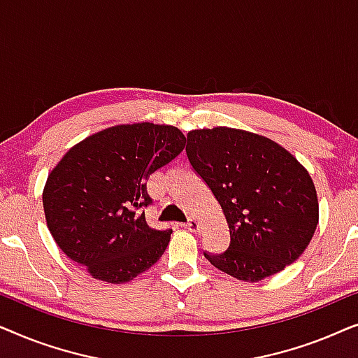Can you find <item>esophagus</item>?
<instances>
[{
  "instance_id": "esophagus-1",
  "label": "esophagus",
  "mask_w": 358,
  "mask_h": 358,
  "mask_svg": "<svg viewBox=\"0 0 358 358\" xmlns=\"http://www.w3.org/2000/svg\"><path fill=\"white\" fill-rule=\"evenodd\" d=\"M184 227H185V228H187V229H189V231H192V233H197V231H199V228H200V224H199V222H197V220H192V218H190V220H189V222L184 224Z\"/></svg>"
}]
</instances>
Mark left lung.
<instances>
[{
  "label": "left lung",
  "instance_id": "8db88e82",
  "mask_svg": "<svg viewBox=\"0 0 358 358\" xmlns=\"http://www.w3.org/2000/svg\"><path fill=\"white\" fill-rule=\"evenodd\" d=\"M187 158L218 200L229 228L224 252L203 256L228 275L259 282L305 252L320 222L305 166L267 136L215 127L187 134Z\"/></svg>",
  "mask_w": 358,
  "mask_h": 358
}]
</instances>
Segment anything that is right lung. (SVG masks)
Instances as JSON below:
<instances>
[{
  "mask_svg": "<svg viewBox=\"0 0 358 358\" xmlns=\"http://www.w3.org/2000/svg\"><path fill=\"white\" fill-rule=\"evenodd\" d=\"M184 146L178 127L141 122L109 127L68 150L42 194L58 248L107 283L130 282L148 271L173 231L146 223V180Z\"/></svg>",
  "mask_w": 358,
  "mask_h": 358,
  "instance_id": "1",
  "label": "right lung"
}]
</instances>
